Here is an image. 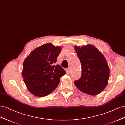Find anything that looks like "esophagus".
Wrapping results in <instances>:
<instances>
[{
  "label": "esophagus",
  "mask_w": 125,
  "mask_h": 125,
  "mask_svg": "<svg viewBox=\"0 0 125 125\" xmlns=\"http://www.w3.org/2000/svg\"><path fill=\"white\" fill-rule=\"evenodd\" d=\"M66 72L67 74H70L71 73V72H72V70L71 69L70 67L67 68V69L66 70Z\"/></svg>",
  "instance_id": "esophagus-1"
}]
</instances>
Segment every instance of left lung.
<instances>
[{"label":"left lung","instance_id":"1","mask_svg":"<svg viewBox=\"0 0 125 125\" xmlns=\"http://www.w3.org/2000/svg\"><path fill=\"white\" fill-rule=\"evenodd\" d=\"M74 48L82 65V76L75 81V86L83 93L98 94L105 89L110 77V68L105 57L91 45Z\"/></svg>","mask_w":125,"mask_h":125}]
</instances>
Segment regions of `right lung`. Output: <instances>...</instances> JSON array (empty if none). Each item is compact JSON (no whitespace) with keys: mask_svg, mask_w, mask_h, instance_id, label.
Listing matches in <instances>:
<instances>
[{"mask_svg":"<svg viewBox=\"0 0 125 125\" xmlns=\"http://www.w3.org/2000/svg\"><path fill=\"white\" fill-rule=\"evenodd\" d=\"M61 47L46 43L36 48L25 58L22 75L26 87L33 95L43 97L53 91L66 72L55 65Z\"/></svg>","mask_w":125,"mask_h":125,"instance_id":"1","label":"right lung"}]
</instances>
